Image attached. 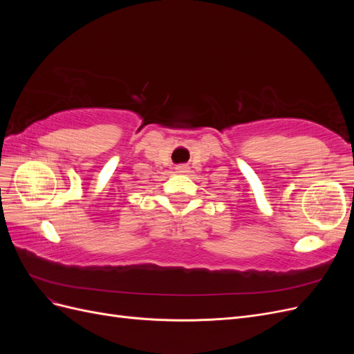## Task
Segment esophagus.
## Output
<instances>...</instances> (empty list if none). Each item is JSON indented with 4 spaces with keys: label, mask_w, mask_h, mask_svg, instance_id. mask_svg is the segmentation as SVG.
Instances as JSON below:
<instances>
[{
    "label": "esophagus",
    "mask_w": 354,
    "mask_h": 354,
    "mask_svg": "<svg viewBox=\"0 0 354 354\" xmlns=\"http://www.w3.org/2000/svg\"><path fill=\"white\" fill-rule=\"evenodd\" d=\"M176 171H177V173H180V174H183V173H187L189 167L187 165H177Z\"/></svg>",
    "instance_id": "obj_1"
}]
</instances>
